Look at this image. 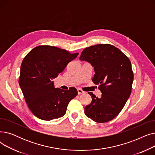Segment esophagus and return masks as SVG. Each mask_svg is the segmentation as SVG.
Instances as JSON below:
<instances>
[{"label":"esophagus","instance_id":"obj_1","mask_svg":"<svg viewBox=\"0 0 155 155\" xmlns=\"http://www.w3.org/2000/svg\"><path fill=\"white\" fill-rule=\"evenodd\" d=\"M77 91H78V95H80V94H82L85 93V92L84 91H82V90H81L80 88H78L77 89Z\"/></svg>","mask_w":155,"mask_h":155}]
</instances>
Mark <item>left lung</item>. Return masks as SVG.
I'll use <instances>...</instances> for the list:
<instances>
[{
	"mask_svg": "<svg viewBox=\"0 0 155 155\" xmlns=\"http://www.w3.org/2000/svg\"><path fill=\"white\" fill-rule=\"evenodd\" d=\"M94 67L92 82L99 85L101 98L92 92L91 103L85 107V114L97 123L115 118L131 95L134 75L128 57L109 44H99L85 48L79 58Z\"/></svg>",
	"mask_w": 155,
	"mask_h": 155,
	"instance_id": "8db88e82",
	"label": "left lung"
}]
</instances>
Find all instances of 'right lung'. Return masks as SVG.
Masks as SVG:
<instances>
[{"label": "right lung", "instance_id": "1", "mask_svg": "<svg viewBox=\"0 0 155 155\" xmlns=\"http://www.w3.org/2000/svg\"><path fill=\"white\" fill-rule=\"evenodd\" d=\"M78 54L44 45L33 48L24 58L19 84L29 109L38 118L51 120L63 116L70 101L77 95L75 88H54L51 80Z\"/></svg>", "mask_w": 155, "mask_h": 155}]
</instances>
